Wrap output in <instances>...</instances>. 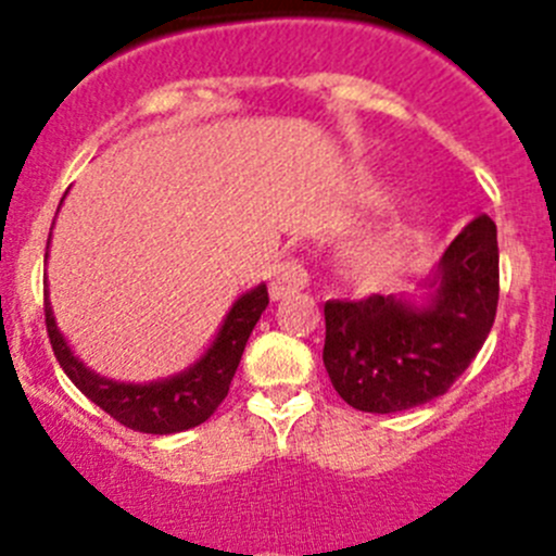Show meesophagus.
<instances>
[{"label":"esophagus","mask_w":556,"mask_h":556,"mask_svg":"<svg viewBox=\"0 0 556 556\" xmlns=\"http://www.w3.org/2000/svg\"><path fill=\"white\" fill-rule=\"evenodd\" d=\"M309 285V274H306V266L295 257H288V261L277 263L271 274V282H268V295L274 301L279 299H288L290 293H299Z\"/></svg>","instance_id":"esophagus-1"}]
</instances>
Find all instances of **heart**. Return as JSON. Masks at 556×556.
<instances>
[{
  "label": "heart",
  "instance_id": "heart-1",
  "mask_svg": "<svg viewBox=\"0 0 556 556\" xmlns=\"http://www.w3.org/2000/svg\"><path fill=\"white\" fill-rule=\"evenodd\" d=\"M408 244V228L401 220H390L379 226L377 231L366 233L361 242L350 250L352 274L363 282H379L395 268L403 250Z\"/></svg>",
  "mask_w": 556,
  "mask_h": 556
}]
</instances>
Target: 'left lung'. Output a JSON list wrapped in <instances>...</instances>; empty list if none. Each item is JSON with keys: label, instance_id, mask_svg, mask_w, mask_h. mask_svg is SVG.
I'll use <instances>...</instances> for the list:
<instances>
[{"label": "left lung", "instance_id": "obj_1", "mask_svg": "<svg viewBox=\"0 0 556 556\" xmlns=\"http://www.w3.org/2000/svg\"><path fill=\"white\" fill-rule=\"evenodd\" d=\"M497 228L476 215L414 295L325 304L323 363L352 408L395 414L444 395L497 312Z\"/></svg>", "mask_w": 556, "mask_h": 556}]
</instances>
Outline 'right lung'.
<instances>
[{
	"mask_svg": "<svg viewBox=\"0 0 556 556\" xmlns=\"http://www.w3.org/2000/svg\"><path fill=\"white\" fill-rule=\"evenodd\" d=\"M50 247V239H48ZM48 257V252H45ZM268 306L266 285H255L252 290L239 295L223 319L220 330L206 346L204 355L188 366L185 371L172 374L155 382L134 384L115 382L102 374L91 371L80 357L72 352L70 341L59 330L50 306L48 288H45V325H48L50 344L66 377L75 382L77 390L91 397L99 408H104L112 419L139 433L169 435L195 428L206 422L228 395L233 374H237L242 352L250 339L252 328Z\"/></svg>",
	"mask_w": 556,
	"mask_h": 556,
	"instance_id": "right-lung-1",
	"label": "right lung"
}]
</instances>
